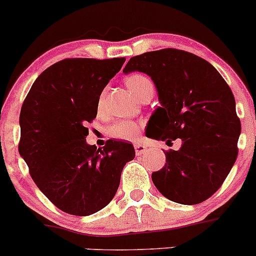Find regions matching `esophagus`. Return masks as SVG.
Masks as SVG:
<instances>
[{
    "instance_id": "1",
    "label": "esophagus",
    "mask_w": 256,
    "mask_h": 256,
    "mask_svg": "<svg viewBox=\"0 0 256 256\" xmlns=\"http://www.w3.org/2000/svg\"><path fill=\"white\" fill-rule=\"evenodd\" d=\"M135 151H136V155H142L144 152H146V150H148V146L144 145V144L141 142H136L135 145Z\"/></svg>"
}]
</instances>
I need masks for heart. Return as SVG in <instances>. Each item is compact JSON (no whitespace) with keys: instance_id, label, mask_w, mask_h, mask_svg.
<instances>
[{"instance_id":"b5f03b06","label":"heart","mask_w":256,"mask_h":256,"mask_svg":"<svg viewBox=\"0 0 256 256\" xmlns=\"http://www.w3.org/2000/svg\"><path fill=\"white\" fill-rule=\"evenodd\" d=\"M128 90L131 91L132 95L138 98L140 94L148 88H154L152 82L148 78L141 74H134L126 78L125 80ZM104 106V94L98 98V108ZM140 125L135 121H118L108 128V135L114 138H120V140H134L138 136Z\"/></svg>"}]
</instances>
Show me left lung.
Returning a JSON list of instances; mask_svg holds the SVG:
<instances>
[{
  "instance_id": "left-lung-1",
  "label": "left lung",
  "mask_w": 256,
  "mask_h": 256,
  "mask_svg": "<svg viewBox=\"0 0 256 256\" xmlns=\"http://www.w3.org/2000/svg\"><path fill=\"white\" fill-rule=\"evenodd\" d=\"M150 76L160 106L148 120L146 136L180 138V150L165 151L166 164L151 175L168 200L195 205L222 186L238 156L242 125L232 90L206 60L175 48L131 57L122 72Z\"/></svg>"
}]
</instances>
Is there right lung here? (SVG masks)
Instances as JSON below:
<instances>
[{
  "instance_id": "1",
  "label": "right lung",
  "mask_w": 256,
  "mask_h": 256,
  "mask_svg": "<svg viewBox=\"0 0 256 256\" xmlns=\"http://www.w3.org/2000/svg\"><path fill=\"white\" fill-rule=\"evenodd\" d=\"M125 57L66 58L44 71L27 94L20 114L18 151L30 175L60 210L95 214L115 196L131 144L106 141L104 150L86 142L98 98L121 70Z\"/></svg>"
}]
</instances>
